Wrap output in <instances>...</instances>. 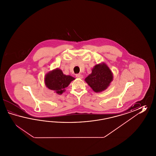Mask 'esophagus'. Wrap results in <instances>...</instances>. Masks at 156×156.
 <instances>
[{
	"mask_svg": "<svg viewBox=\"0 0 156 156\" xmlns=\"http://www.w3.org/2000/svg\"><path fill=\"white\" fill-rule=\"evenodd\" d=\"M76 77H77V78H80V79H83V76L81 75V74H80V73H77L76 74Z\"/></svg>",
	"mask_w": 156,
	"mask_h": 156,
	"instance_id": "esophagus-1",
	"label": "esophagus"
}]
</instances>
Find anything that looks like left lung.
I'll return each mask as SVG.
<instances>
[{
    "label": "left lung",
    "instance_id": "1",
    "mask_svg": "<svg viewBox=\"0 0 156 156\" xmlns=\"http://www.w3.org/2000/svg\"><path fill=\"white\" fill-rule=\"evenodd\" d=\"M85 80L95 92H101L109 86L113 80V73L106 64H98Z\"/></svg>",
    "mask_w": 156,
    "mask_h": 156
}]
</instances>
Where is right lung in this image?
I'll list each match as a JSON object with an SVG mask.
<instances>
[{
  "instance_id": "add662e5",
  "label": "right lung",
  "mask_w": 156,
  "mask_h": 156,
  "mask_svg": "<svg viewBox=\"0 0 156 156\" xmlns=\"http://www.w3.org/2000/svg\"><path fill=\"white\" fill-rule=\"evenodd\" d=\"M73 80V77L65 75L61 70L57 69L47 74L44 82L49 89L54 90L58 94H62Z\"/></svg>"
}]
</instances>
